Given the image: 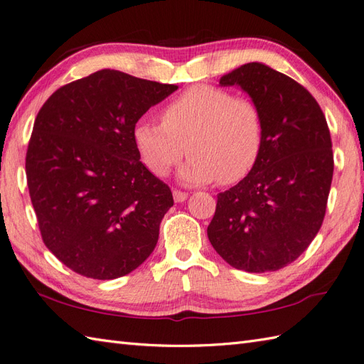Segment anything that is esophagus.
Wrapping results in <instances>:
<instances>
[{
    "label": "esophagus",
    "mask_w": 364,
    "mask_h": 364,
    "mask_svg": "<svg viewBox=\"0 0 364 364\" xmlns=\"http://www.w3.org/2000/svg\"><path fill=\"white\" fill-rule=\"evenodd\" d=\"M173 200L176 201V203H183V201H186L188 200V193L186 192H183V191H173Z\"/></svg>",
    "instance_id": "esophagus-1"
}]
</instances>
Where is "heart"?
I'll return each mask as SVG.
<instances>
[{
  "label": "heart",
  "mask_w": 364,
  "mask_h": 364,
  "mask_svg": "<svg viewBox=\"0 0 364 364\" xmlns=\"http://www.w3.org/2000/svg\"><path fill=\"white\" fill-rule=\"evenodd\" d=\"M133 141L150 172L166 176L181 161L186 184H208L218 178L232 184L245 178L259 161L264 146V117L247 97L228 90L196 85L176 96L163 109V124L139 119Z\"/></svg>",
  "instance_id": "1"
}]
</instances>
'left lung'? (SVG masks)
Instances as JSON below:
<instances>
[{
    "label": "left lung",
    "instance_id": "8db88e82",
    "mask_svg": "<svg viewBox=\"0 0 364 364\" xmlns=\"http://www.w3.org/2000/svg\"><path fill=\"white\" fill-rule=\"evenodd\" d=\"M239 87L264 117L255 168L217 196L208 237L231 267L276 272L296 260L326 215L333 176L331 132L315 97L264 63H245L220 79Z\"/></svg>",
    "mask_w": 364,
    "mask_h": 364
}]
</instances>
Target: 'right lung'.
<instances>
[{
    "label": "right lung",
    "mask_w": 364,
    "mask_h": 364,
    "mask_svg": "<svg viewBox=\"0 0 364 364\" xmlns=\"http://www.w3.org/2000/svg\"><path fill=\"white\" fill-rule=\"evenodd\" d=\"M176 90L100 70L40 108L26 154L29 196L41 239L73 272L108 281L155 250L173 197L139 161L133 125Z\"/></svg>",
    "instance_id": "right-lung-1"
}]
</instances>
